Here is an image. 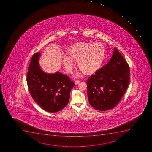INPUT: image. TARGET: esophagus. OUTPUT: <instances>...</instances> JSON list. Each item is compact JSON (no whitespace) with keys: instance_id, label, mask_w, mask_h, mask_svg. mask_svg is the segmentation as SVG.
I'll list each match as a JSON object with an SVG mask.
<instances>
[{"instance_id":"obj_1","label":"esophagus","mask_w":152,"mask_h":152,"mask_svg":"<svg viewBox=\"0 0 152 152\" xmlns=\"http://www.w3.org/2000/svg\"><path fill=\"white\" fill-rule=\"evenodd\" d=\"M80 82V80H75V85L78 84V83Z\"/></svg>"}]
</instances>
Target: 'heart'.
I'll return each mask as SVG.
<instances>
[{"instance_id": "1", "label": "heart", "mask_w": 152, "mask_h": 152, "mask_svg": "<svg viewBox=\"0 0 152 152\" xmlns=\"http://www.w3.org/2000/svg\"><path fill=\"white\" fill-rule=\"evenodd\" d=\"M105 48L100 42H77L68 50V56L62 57V64L66 72L71 74L74 67L73 61L85 74H91L99 70L105 57ZM79 73L75 74L78 76Z\"/></svg>"}]
</instances>
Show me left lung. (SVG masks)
I'll return each mask as SVG.
<instances>
[{
    "label": "left lung",
    "mask_w": 152,
    "mask_h": 152,
    "mask_svg": "<svg viewBox=\"0 0 152 152\" xmlns=\"http://www.w3.org/2000/svg\"><path fill=\"white\" fill-rule=\"evenodd\" d=\"M128 64L114 48L110 61L88 79L87 94L91 107L100 111L119 104L129 83Z\"/></svg>",
    "instance_id": "left-lung-1"
}]
</instances>
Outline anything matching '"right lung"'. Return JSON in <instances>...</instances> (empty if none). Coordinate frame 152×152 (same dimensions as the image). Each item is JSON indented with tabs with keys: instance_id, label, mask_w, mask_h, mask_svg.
<instances>
[{
	"instance_id": "right-lung-1",
	"label": "right lung",
	"mask_w": 152,
	"mask_h": 152,
	"mask_svg": "<svg viewBox=\"0 0 152 152\" xmlns=\"http://www.w3.org/2000/svg\"><path fill=\"white\" fill-rule=\"evenodd\" d=\"M41 56L39 52L32 57L26 75L28 90L41 108L48 112H58L68 104L75 84L67 75L58 72L54 74L45 72L39 64Z\"/></svg>"
}]
</instances>
